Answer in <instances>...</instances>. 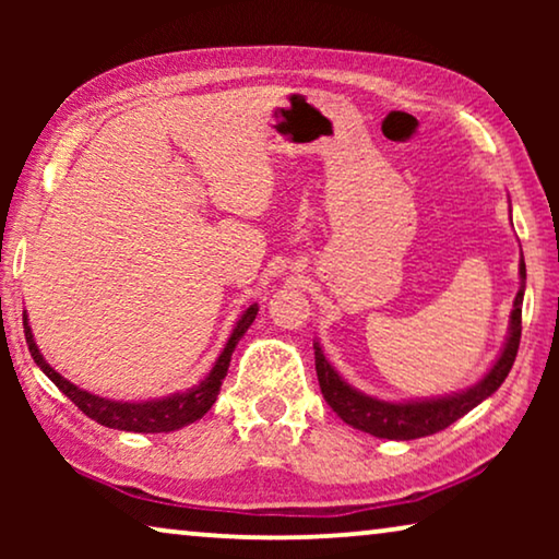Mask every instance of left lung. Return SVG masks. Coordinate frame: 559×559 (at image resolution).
<instances>
[{"label":"left lung","instance_id":"left-lung-1","mask_svg":"<svg viewBox=\"0 0 559 559\" xmlns=\"http://www.w3.org/2000/svg\"><path fill=\"white\" fill-rule=\"evenodd\" d=\"M519 280H522V287H519V293L514 297V310H511L509 320V338L503 343L501 356L496 358L493 366L478 384L448 396H435V400L384 402L377 400V396L358 392V389L350 386L348 381H343L338 377V371L328 364L320 343H312V346H316V371L320 381V392H323L325 402L331 404L333 412L343 419V423L356 427V430L361 432H369L373 438L415 440L425 438V435L445 430V427L453 425L455 419L468 415L473 407H478L480 402L488 400V396L503 384L511 366H514L519 341H522V302L526 287L524 259L519 262Z\"/></svg>","mask_w":559,"mask_h":559}]
</instances>
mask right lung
I'll list each match as a JSON object with an SVG mask.
<instances>
[{
  "label": "right lung",
  "instance_id": "right-lung-1",
  "mask_svg": "<svg viewBox=\"0 0 559 559\" xmlns=\"http://www.w3.org/2000/svg\"><path fill=\"white\" fill-rule=\"evenodd\" d=\"M259 308L257 305H249L239 318V323L234 325L231 335H228L224 350L213 364L209 377H205L201 384L188 389V392H178L170 396H163V400H150V402H117L106 400V396L91 394L86 389H79L71 381L60 377V373L52 369V366L45 361L40 348L33 338V331H29L27 316H22V325H25V341L29 346V354H33L35 364L40 366L45 377H48L52 384H56L60 392H63L68 400H71L75 407H79L83 415L96 419L98 425L111 427V430H127V432H173L180 430L195 419H201L205 412L213 407L216 396L221 392V381H224L228 364H231V354L236 343L241 341V335L249 331V325L254 323Z\"/></svg>",
  "mask_w": 559,
  "mask_h": 559
}]
</instances>
